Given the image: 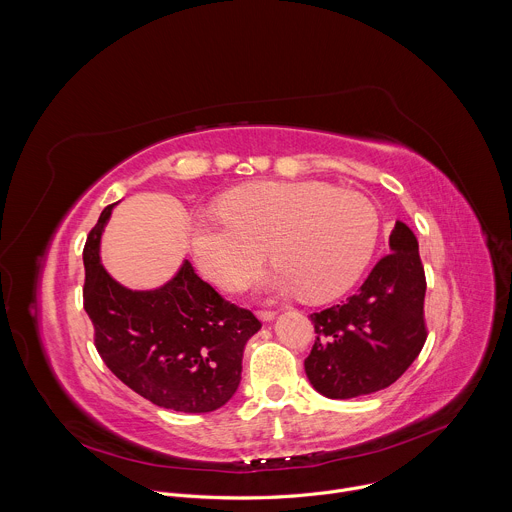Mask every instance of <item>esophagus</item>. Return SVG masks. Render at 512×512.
<instances>
[{
  "label": "esophagus",
  "instance_id": "obj_1",
  "mask_svg": "<svg viewBox=\"0 0 512 512\" xmlns=\"http://www.w3.org/2000/svg\"><path fill=\"white\" fill-rule=\"evenodd\" d=\"M257 316H259L261 322H271L275 318V312L273 310H259Z\"/></svg>",
  "mask_w": 512,
  "mask_h": 512
}]
</instances>
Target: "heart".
I'll return each mask as SVG.
<instances>
[{"label": "heart", "instance_id": "obj_1", "mask_svg": "<svg viewBox=\"0 0 512 512\" xmlns=\"http://www.w3.org/2000/svg\"><path fill=\"white\" fill-rule=\"evenodd\" d=\"M221 216H198L190 247L198 269L235 289L261 265L265 247L277 267L257 279L306 300H330L367 267L379 233L375 204L322 182H257L218 200Z\"/></svg>", "mask_w": 512, "mask_h": 512}]
</instances>
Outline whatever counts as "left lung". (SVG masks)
Wrapping results in <instances>:
<instances>
[{"instance_id":"obj_1","label":"left lung","mask_w":512,"mask_h":512,"mask_svg":"<svg viewBox=\"0 0 512 512\" xmlns=\"http://www.w3.org/2000/svg\"><path fill=\"white\" fill-rule=\"evenodd\" d=\"M389 247L354 296L310 316L318 336L304 367L312 387L328 399L387 389L425 344V271L417 239L397 221Z\"/></svg>"}]
</instances>
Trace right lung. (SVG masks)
I'll use <instances>...</instances> for the list:
<instances>
[{
	"mask_svg": "<svg viewBox=\"0 0 512 512\" xmlns=\"http://www.w3.org/2000/svg\"><path fill=\"white\" fill-rule=\"evenodd\" d=\"M109 204L83 251L85 310L109 371L158 407L208 413L237 391L247 340L259 332L253 312L227 302L186 259L158 289L123 287L101 265Z\"/></svg>",
	"mask_w": 512,
	"mask_h": 512,
	"instance_id": "1",
	"label": "right lung"
}]
</instances>
